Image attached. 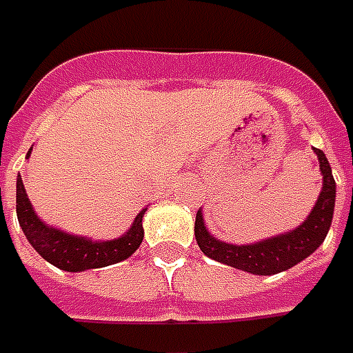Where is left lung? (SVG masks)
<instances>
[{"label":"left lung","mask_w":353,"mask_h":353,"mask_svg":"<svg viewBox=\"0 0 353 353\" xmlns=\"http://www.w3.org/2000/svg\"><path fill=\"white\" fill-rule=\"evenodd\" d=\"M314 152L317 154L319 169L323 174V190L304 224H301L299 228L292 230L289 234L270 237L266 241H259L252 245H230L214 239L207 232L203 224V214L201 211H197L194 232H196V241L199 249L207 256H211L212 261H219L232 268L245 270V272L256 274V276L279 274L310 256L319 245L323 243L325 236L331 228L334 194H336L331 165L321 150L314 148Z\"/></svg>","instance_id":"obj_1"}]
</instances>
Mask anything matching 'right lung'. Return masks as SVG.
<instances>
[{
  "label": "right lung",
  "instance_id": "1",
  "mask_svg": "<svg viewBox=\"0 0 353 353\" xmlns=\"http://www.w3.org/2000/svg\"><path fill=\"white\" fill-rule=\"evenodd\" d=\"M144 211L146 209H142L137 214L131 230L125 236L112 239V241L97 243L87 237L70 236L61 230L45 226L32 209L21 174L17 179V216L24 230V236L28 237L30 245L43 256L45 261L51 262L57 268L66 270V272L104 268V266L116 264V262H121L127 256H131L132 252L141 247L142 237H144V230H142Z\"/></svg>",
  "mask_w": 353,
  "mask_h": 353
}]
</instances>
